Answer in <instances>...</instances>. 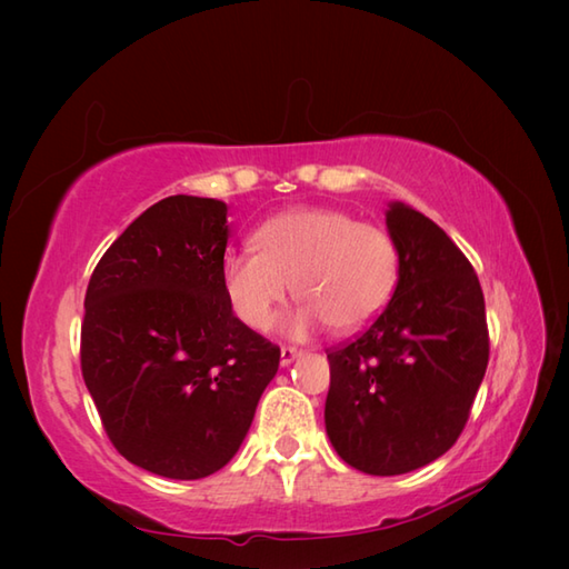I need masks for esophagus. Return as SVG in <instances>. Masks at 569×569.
<instances>
[{"label": "esophagus", "instance_id": "1", "mask_svg": "<svg viewBox=\"0 0 569 569\" xmlns=\"http://www.w3.org/2000/svg\"><path fill=\"white\" fill-rule=\"evenodd\" d=\"M298 357H303V349H296V347H281V365H283V367L291 365V361H293V359H298Z\"/></svg>", "mask_w": 569, "mask_h": 569}]
</instances>
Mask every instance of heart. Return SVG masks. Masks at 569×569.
Returning <instances> with one entry per match:
<instances>
[{
    "label": "heart",
    "instance_id": "1",
    "mask_svg": "<svg viewBox=\"0 0 569 569\" xmlns=\"http://www.w3.org/2000/svg\"><path fill=\"white\" fill-rule=\"evenodd\" d=\"M257 249L222 259V288L234 316L266 332L296 288L306 303L288 332L322 325L340 332L367 328L389 308L401 281V247L389 229L359 222L337 208H293L269 217L253 234Z\"/></svg>",
    "mask_w": 569,
    "mask_h": 569
}]
</instances>
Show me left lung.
<instances>
[{
    "label": "left lung",
    "mask_w": 569,
    "mask_h": 569,
    "mask_svg": "<svg viewBox=\"0 0 569 569\" xmlns=\"http://www.w3.org/2000/svg\"><path fill=\"white\" fill-rule=\"evenodd\" d=\"M386 224L401 247V281L381 316L328 349L325 428L349 467L406 475L462 435L489 365L479 278L455 241L396 202Z\"/></svg>",
    "instance_id": "8db88e82"
}]
</instances>
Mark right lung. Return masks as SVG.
<instances>
[{
    "instance_id": "right-lung-1",
    "label": "right lung",
    "mask_w": 569,
    "mask_h": 569,
    "mask_svg": "<svg viewBox=\"0 0 569 569\" xmlns=\"http://www.w3.org/2000/svg\"><path fill=\"white\" fill-rule=\"evenodd\" d=\"M227 204L171 196L102 253L84 293L80 369L114 450L202 479L239 450L281 349L234 318L222 288Z\"/></svg>"
}]
</instances>
